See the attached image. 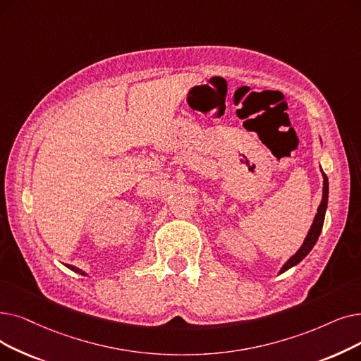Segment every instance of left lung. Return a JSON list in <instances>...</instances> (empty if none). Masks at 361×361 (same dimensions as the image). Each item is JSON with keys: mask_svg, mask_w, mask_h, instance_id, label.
<instances>
[{"mask_svg": "<svg viewBox=\"0 0 361 361\" xmlns=\"http://www.w3.org/2000/svg\"><path fill=\"white\" fill-rule=\"evenodd\" d=\"M322 174H323V197H322V202H320V205H319L317 214L314 216V221H312V224H311V228H310V231L307 234V238H305L302 246L298 249V252L295 255H292L286 261V264L283 265V267L280 269V273H285L286 270L292 269L293 265L300 264L310 254V250L312 249V246L316 245V242H317V239L320 236L322 228H323V223H324V214H326V208H327V197H329V180H327V177H326V174H324L323 171H322Z\"/></svg>", "mask_w": 361, "mask_h": 361, "instance_id": "left-lung-1", "label": "left lung"}]
</instances>
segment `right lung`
I'll list each match as a JSON object with an SVG mask.
<instances>
[{
  "label": "right lung",
  "instance_id": "1",
  "mask_svg": "<svg viewBox=\"0 0 361 361\" xmlns=\"http://www.w3.org/2000/svg\"><path fill=\"white\" fill-rule=\"evenodd\" d=\"M66 267H68V269H71L72 271L78 273V274H82V276H87V274H85V271H82L81 269H78V267H75V265H66Z\"/></svg>",
  "mask_w": 361,
  "mask_h": 361
}]
</instances>
